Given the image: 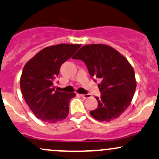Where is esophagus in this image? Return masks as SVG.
Returning <instances> with one entry per match:
<instances>
[{
    "label": "esophagus",
    "instance_id": "obj_1",
    "mask_svg": "<svg viewBox=\"0 0 159 159\" xmlns=\"http://www.w3.org/2000/svg\"><path fill=\"white\" fill-rule=\"evenodd\" d=\"M80 96H81V97H82L83 99H88V98H90L91 97V95L90 94H80Z\"/></svg>",
    "mask_w": 159,
    "mask_h": 159
}]
</instances>
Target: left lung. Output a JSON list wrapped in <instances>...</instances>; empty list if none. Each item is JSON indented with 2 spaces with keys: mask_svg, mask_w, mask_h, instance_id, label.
<instances>
[{
  "mask_svg": "<svg viewBox=\"0 0 159 159\" xmlns=\"http://www.w3.org/2000/svg\"><path fill=\"white\" fill-rule=\"evenodd\" d=\"M82 60L98 87L100 97H95L98 108L90 113L100 121H110L119 117L128 107L136 90L135 73L131 65L116 50L106 44L83 46L72 57Z\"/></svg>",
  "mask_w": 159,
  "mask_h": 159,
  "instance_id": "obj_1",
  "label": "left lung"
}]
</instances>
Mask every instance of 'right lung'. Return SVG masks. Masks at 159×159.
I'll return each mask as SVG.
<instances>
[{"mask_svg":"<svg viewBox=\"0 0 159 159\" xmlns=\"http://www.w3.org/2000/svg\"><path fill=\"white\" fill-rule=\"evenodd\" d=\"M81 44H60L45 48L25 64L20 78V88L26 103L34 116L48 123H57L67 117L69 102L75 93L56 90L53 81L61 66Z\"/></svg>","mask_w":159,"mask_h":159,"instance_id":"obj_1","label":"right lung"}]
</instances>
